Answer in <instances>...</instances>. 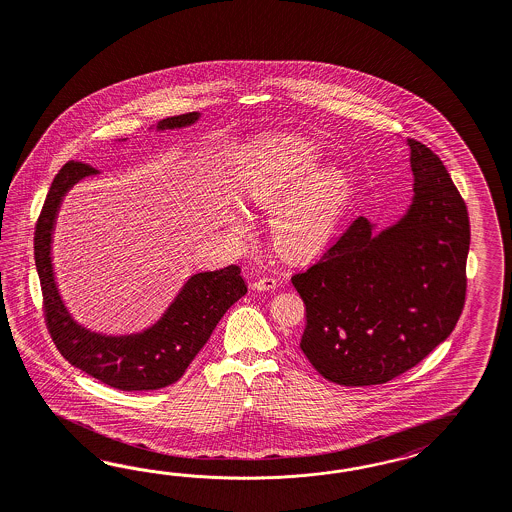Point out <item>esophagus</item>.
<instances>
[{"label": "esophagus", "mask_w": 512, "mask_h": 512, "mask_svg": "<svg viewBox=\"0 0 512 512\" xmlns=\"http://www.w3.org/2000/svg\"><path fill=\"white\" fill-rule=\"evenodd\" d=\"M276 287H278V279L270 278V276L259 278L253 283V289H257V291H270V289H276Z\"/></svg>", "instance_id": "34e87169"}]
</instances>
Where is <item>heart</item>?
<instances>
[{
	"label": "heart",
	"mask_w": 512,
	"mask_h": 512,
	"mask_svg": "<svg viewBox=\"0 0 512 512\" xmlns=\"http://www.w3.org/2000/svg\"><path fill=\"white\" fill-rule=\"evenodd\" d=\"M325 154L310 142L287 135L253 140L234 169L242 199L274 210L272 227L281 248L313 253L336 234L353 197V180L340 167H325ZM234 233L248 231V216L234 210Z\"/></svg>",
	"instance_id": "1"
}]
</instances>
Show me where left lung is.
Listing matches in <instances>:
<instances>
[{
    "label": "left lung",
    "instance_id": "8db88e82",
    "mask_svg": "<svg viewBox=\"0 0 512 512\" xmlns=\"http://www.w3.org/2000/svg\"><path fill=\"white\" fill-rule=\"evenodd\" d=\"M415 197L392 227L357 217L291 278L306 304L300 349L343 387L381 385L447 340L465 304L469 216L443 161L407 140Z\"/></svg>",
    "mask_w": 512,
    "mask_h": 512
}]
</instances>
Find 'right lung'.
<instances>
[{"mask_svg": "<svg viewBox=\"0 0 512 512\" xmlns=\"http://www.w3.org/2000/svg\"><path fill=\"white\" fill-rule=\"evenodd\" d=\"M197 120V112L171 116L161 120L157 129L186 127ZM90 174H95V169L88 163H65L48 189L35 223L33 255L50 338L69 364L109 387L127 392L169 387L184 375L225 311L248 293L246 281L236 264L216 272L195 274L187 279L165 315L140 334L103 336L77 325L65 310L54 281L50 242L63 195L80 178Z\"/></svg>", "mask_w": 512, "mask_h": 512, "instance_id": "right-lung-1", "label": "right lung"}]
</instances>
